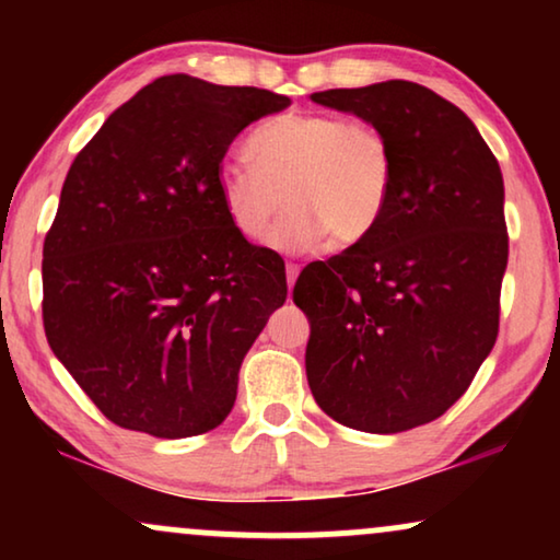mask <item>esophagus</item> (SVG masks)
<instances>
[{
  "instance_id": "esophagus-1",
  "label": "esophagus",
  "mask_w": 560,
  "mask_h": 560,
  "mask_svg": "<svg viewBox=\"0 0 560 560\" xmlns=\"http://www.w3.org/2000/svg\"><path fill=\"white\" fill-rule=\"evenodd\" d=\"M298 275H301V267H298V265H293V262H290V265L285 267V278H288V288H293V285H295Z\"/></svg>"
}]
</instances>
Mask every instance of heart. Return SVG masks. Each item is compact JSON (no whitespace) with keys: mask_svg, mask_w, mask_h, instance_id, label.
Here are the masks:
<instances>
[{"mask_svg":"<svg viewBox=\"0 0 560 560\" xmlns=\"http://www.w3.org/2000/svg\"><path fill=\"white\" fill-rule=\"evenodd\" d=\"M248 163H224L217 173L219 201L244 240L282 252L308 249L320 240L354 247L370 240L395 190V150L372 121L326 112H285L265 119L247 140Z\"/></svg>","mask_w":560,"mask_h":560,"instance_id":"heart-1","label":"heart"}]
</instances>
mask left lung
<instances>
[{"mask_svg":"<svg viewBox=\"0 0 560 560\" xmlns=\"http://www.w3.org/2000/svg\"><path fill=\"white\" fill-rule=\"evenodd\" d=\"M385 129L395 190L370 240L298 278L318 408L364 433L441 418L489 357L508 267L504 183L466 114L412 81L311 94Z\"/></svg>","mask_w":560,"mask_h":560,"instance_id":"8db88e82","label":"left lung"}]
</instances>
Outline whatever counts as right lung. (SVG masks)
Returning a JSON list of instances; mask_svg holds the SVG:
<instances>
[{"mask_svg":"<svg viewBox=\"0 0 560 560\" xmlns=\"http://www.w3.org/2000/svg\"><path fill=\"white\" fill-rule=\"evenodd\" d=\"M285 106L265 89L163 75L75 155L43 244V326L119 428L188 439L232 412L288 280L278 252L229 224L217 173L244 127Z\"/></svg>","mask_w":560,"mask_h":560,"instance_id":"1","label":"right lung"}]
</instances>
